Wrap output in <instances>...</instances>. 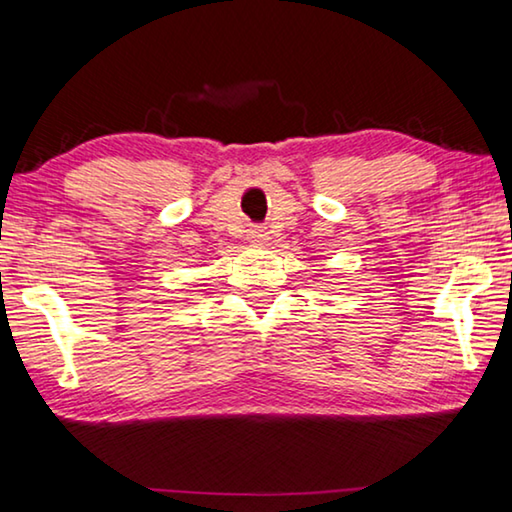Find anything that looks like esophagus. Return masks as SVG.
Segmentation results:
<instances>
[{"instance_id":"esophagus-1","label":"esophagus","mask_w":512,"mask_h":512,"mask_svg":"<svg viewBox=\"0 0 512 512\" xmlns=\"http://www.w3.org/2000/svg\"><path fill=\"white\" fill-rule=\"evenodd\" d=\"M251 240H256V242L265 240V230H251Z\"/></svg>"}]
</instances>
